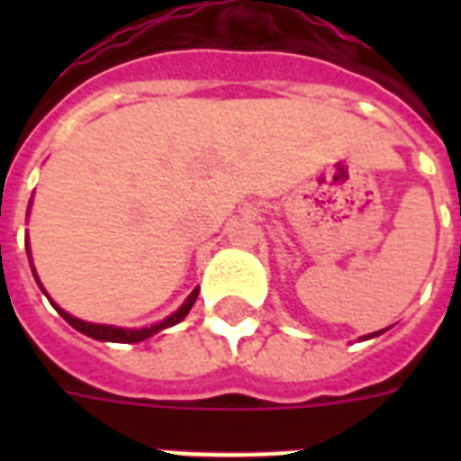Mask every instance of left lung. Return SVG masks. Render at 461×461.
<instances>
[{"label":"left lung","mask_w":461,"mask_h":461,"mask_svg":"<svg viewBox=\"0 0 461 461\" xmlns=\"http://www.w3.org/2000/svg\"><path fill=\"white\" fill-rule=\"evenodd\" d=\"M383 332H385V330H378V332H371V335H364V337H361V339H371V337H378V335H383Z\"/></svg>","instance_id":"1"}]
</instances>
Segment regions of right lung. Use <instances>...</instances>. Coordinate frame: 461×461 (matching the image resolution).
<instances>
[{
	"label": "right lung",
	"mask_w": 461,
	"mask_h": 461,
	"mask_svg": "<svg viewBox=\"0 0 461 461\" xmlns=\"http://www.w3.org/2000/svg\"><path fill=\"white\" fill-rule=\"evenodd\" d=\"M28 258H31V249H28ZM32 267V266H31ZM32 275H35V282L40 285V289H42V294L50 299V303H52L54 308H57V313L64 318V321L71 325V328H76L78 332H83V335L93 337V339H97V342H122V344H136V342H143V339H148V337L158 335L159 330L165 328H172V325H176V322H181L184 318L188 315V311L194 308L195 299H198V287L191 292V294L186 296V302L181 303L176 311H174L172 315H167L165 321L155 322V325H146V328H117V325H103V322H88V321H81V318H74L71 313H67L64 308L57 306V303L52 302V296L47 294L45 287H42V282H40L38 273H35V267H32Z\"/></svg>",
	"instance_id": "right-lung-1"
}]
</instances>
